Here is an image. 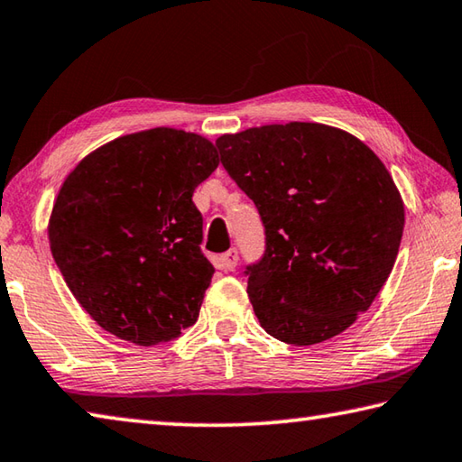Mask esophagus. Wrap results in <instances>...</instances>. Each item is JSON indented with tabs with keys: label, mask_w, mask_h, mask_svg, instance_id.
Here are the masks:
<instances>
[{
	"label": "esophagus",
	"mask_w": 462,
	"mask_h": 462,
	"mask_svg": "<svg viewBox=\"0 0 462 462\" xmlns=\"http://www.w3.org/2000/svg\"><path fill=\"white\" fill-rule=\"evenodd\" d=\"M237 262H239V254H237V249H231V252H226V254H223V257H221V263H223V268L226 270V272H233L237 268Z\"/></svg>",
	"instance_id": "obj_1"
}]
</instances>
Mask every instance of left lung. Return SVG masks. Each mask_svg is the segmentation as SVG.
<instances>
[{"mask_svg":"<svg viewBox=\"0 0 462 462\" xmlns=\"http://www.w3.org/2000/svg\"><path fill=\"white\" fill-rule=\"evenodd\" d=\"M215 145L262 217L265 249L244 272L260 325L298 346L343 333L398 257L403 202L382 160L351 134L300 121Z\"/></svg>","mask_w":462,"mask_h":462,"instance_id":"8db88e82","label":"left lung"}]
</instances>
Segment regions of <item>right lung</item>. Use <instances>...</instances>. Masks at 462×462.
<instances>
[{
  "mask_svg": "<svg viewBox=\"0 0 462 462\" xmlns=\"http://www.w3.org/2000/svg\"><path fill=\"white\" fill-rule=\"evenodd\" d=\"M217 166L205 137L156 127L103 145L69 174L48 239L97 325L150 346L197 322L215 268L192 192Z\"/></svg>",
  "mask_w": 462,
  "mask_h": 462,
  "instance_id": "right-lung-1",
  "label": "right lung"
}]
</instances>
